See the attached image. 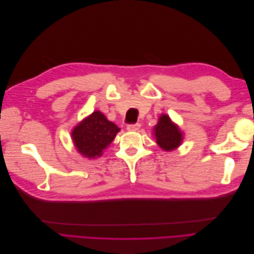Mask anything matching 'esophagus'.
Wrapping results in <instances>:
<instances>
[{
    "label": "esophagus",
    "mask_w": 254,
    "mask_h": 254,
    "mask_svg": "<svg viewBox=\"0 0 254 254\" xmlns=\"http://www.w3.org/2000/svg\"><path fill=\"white\" fill-rule=\"evenodd\" d=\"M141 127V125L139 123H136V124H129L127 126V130L128 131H136V130H139Z\"/></svg>",
    "instance_id": "34e87169"
}]
</instances>
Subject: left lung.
Masks as SVG:
<instances>
[{
    "label": "left lung",
    "mask_w": 254,
    "mask_h": 254,
    "mask_svg": "<svg viewBox=\"0 0 254 254\" xmlns=\"http://www.w3.org/2000/svg\"><path fill=\"white\" fill-rule=\"evenodd\" d=\"M153 134L156 136L157 144L165 151L179 147L183 140L181 130L174 124L167 114L161 115L158 124L153 128Z\"/></svg>",
    "instance_id": "left-lung-1"
}]
</instances>
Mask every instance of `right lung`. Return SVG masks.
Masks as SVG:
<instances>
[{"mask_svg":"<svg viewBox=\"0 0 254 254\" xmlns=\"http://www.w3.org/2000/svg\"><path fill=\"white\" fill-rule=\"evenodd\" d=\"M119 131L120 128L101 111H94L73 129L72 139L81 156L94 159L103 155Z\"/></svg>","mask_w":254,"mask_h":254,"instance_id":"add662e5","label":"right lung"}]
</instances>
